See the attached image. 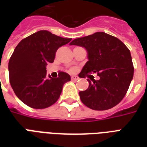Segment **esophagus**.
I'll use <instances>...</instances> for the list:
<instances>
[{"label":"esophagus","instance_id":"1","mask_svg":"<svg viewBox=\"0 0 147 147\" xmlns=\"http://www.w3.org/2000/svg\"><path fill=\"white\" fill-rule=\"evenodd\" d=\"M71 78L72 81H78V79H79V78H78V76H72Z\"/></svg>","mask_w":147,"mask_h":147}]
</instances>
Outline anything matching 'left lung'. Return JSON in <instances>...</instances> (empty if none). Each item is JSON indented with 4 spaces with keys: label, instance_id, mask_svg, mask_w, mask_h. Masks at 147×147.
Segmentation results:
<instances>
[{
    "label": "left lung",
    "instance_id": "8db88e82",
    "mask_svg": "<svg viewBox=\"0 0 147 147\" xmlns=\"http://www.w3.org/2000/svg\"><path fill=\"white\" fill-rule=\"evenodd\" d=\"M69 45L85 48L88 61L80 78L97 73L100 79H88L87 90L79 92L81 100L91 109L105 111L116 106L125 96L134 77L130 50L117 38L104 32L72 40Z\"/></svg>",
    "mask_w": 147,
    "mask_h": 147
}]
</instances>
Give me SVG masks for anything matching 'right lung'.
Returning a JSON list of instances; mask_svg holds the SVG:
<instances>
[{
    "label": "right lung",
    "instance_id": "add662e5",
    "mask_svg": "<svg viewBox=\"0 0 147 147\" xmlns=\"http://www.w3.org/2000/svg\"><path fill=\"white\" fill-rule=\"evenodd\" d=\"M71 40L40 30L19 42L10 59L8 70L10 85L22 102L43 109L57 101L63 85L71 77L63 71L57 78L47 76V65L53 62L57 49Z\"/></svg>",
    "mask_w": 147,
    "mask_h": 147
}]
</instances>
